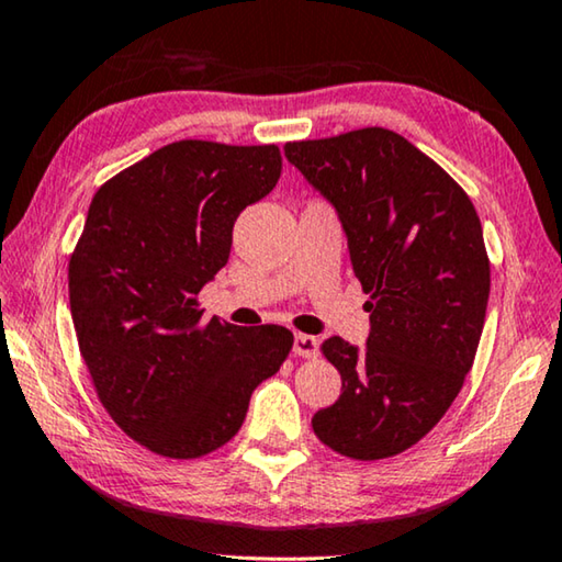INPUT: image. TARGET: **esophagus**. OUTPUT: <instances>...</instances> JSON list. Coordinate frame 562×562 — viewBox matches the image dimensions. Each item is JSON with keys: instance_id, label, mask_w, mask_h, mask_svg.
<instances>
[{"instance_id": "obj_1", "label": "esophagus", "mask_w": 562, "mask_h": 562, "mask_svg": "<svg viewBox=\"0 0 562 562\" xmlns=\"http://www.w3.org/2000/svg\"><path fill=\"white\" fill-rule=\"evenodd\" d=\"M319 352V339L312 335H296L294 337V355L299 357H314Z\"/></svg>"}]
</instances>
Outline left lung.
I'll use <instances>...</instances> for the list:
<instances>
[{"mask_svg": "<svg viewBox=\"0 0 562 562\" xmlns=\"http://www.w3.org/2000/svg\"><path fill=\"white\" fill-rule=\"evenodd\" d=\"M283 151L337 210L370 294L364 349L341 337L322 345L341 395L314 413L312 428L341 457H395L443 418L474 364L490 301L482 223L469 194L387 128L289 142Z\"/></svg>", "mask_w": 562, "mask_h": 562, "instance_id": "obj_1", "label": "left lung"}]
</instances>
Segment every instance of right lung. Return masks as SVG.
<instances>
[{"instance_id":"1","label":"right lung","mask_w":562,"mask_h":562,"mask_svg":"<svg viewBox=\"0 0 562 562\" xmlns=\"http://www.w3.org/2000/svg\"><path fill=\"white\" fill-rule=\"evenodd\" d=\"M281 177L276 144L184 139L93 194L68 266L70 314L109 416L169 459L221 449L294 335L202 322L198 294L227 263L233 225Z\"/></svg>"}]
</instances>
